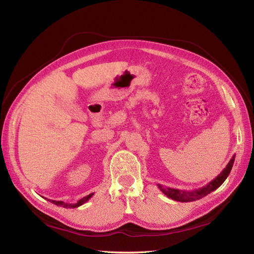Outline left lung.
Listing matches in <instances>:
<instances>
[{
  "label": "left lung",
  "instance_id": "8db88e82",
  "mask_svg": "<svg viewBox=\"0 0 254 254\" xmlns=\"http://www.w3.org/2000/svg\"><path fill=\"white\" fill-rule=\"evenodd\" d=\"M234 160H235V155L231 158V160L229 161L227 166L224 168V170H222V172L216 177V178L207 183L206 186L198 189V190H184L167 188L164 186H161V184H157V186L164 195H166L168 198L173 199V200L180 201V202L195 201V200H198V199H201L202 197L206 196L207 194L212 193L213 190H217L221 186V184L225 182V180L228 178L230 172H231V170H232Z\"/></svg>",
  "mask_w": 254,
  "mask_h": 254
}]
</instances>
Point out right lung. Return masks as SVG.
Instances as JSON below:
<instances>
[{"instance_id": "1", "label": "right lung", "mask_w": 254, "mask_h": 254, "mask_svg": "<svg viewBox=\"0 0 254 254\" xmlns=\"http://www.w3.org/2000/svg\"><path fill=\"white\" fill-rule=\"evenodd\" d=\"M94 195V193H91V194H89L88 196H86V197H83V198H81V199H79V200L76 202V203H66V202H64V201H57V200H50L52 203H54V204H56V205H58V206H63V207H68V209H75V207H78V206H80V205H82L83 203H86L89 199Z\"/></svg>"}]
</instances>
